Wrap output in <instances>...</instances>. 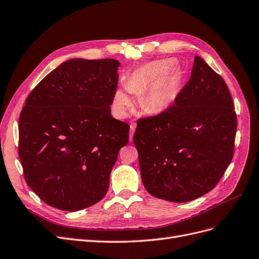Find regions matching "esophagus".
I'll use <instances>...</instances> for the list:
<instances>
[{
    "label": "esophagus",
    "instance_id": "34e87169",
    "mask_svg": "<svg viewBox=\"0 0 259 259\" xmlns=\"http://www.w3.org/2000/svg\"><path fill=\"white\" fill-rule=\"evenodd\" d=\"M136 130V124L135 123H132L131 124V131H130V141H132L133 136H134V132Z\"/></svg>",
    "mask_w": 259,
    "mask_h": 259
}]
</instances>
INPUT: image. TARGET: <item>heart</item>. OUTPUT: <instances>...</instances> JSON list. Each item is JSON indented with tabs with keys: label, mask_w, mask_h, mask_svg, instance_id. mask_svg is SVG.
Wrapping results in <instances>:
<instances>
[{
	"label": "heart",
	"mask_w": 259,
	"mask_h": 259,
	"mask_svg": "<svg viewBox=\"0 0 259 259\" xmlns=\"http://www.w3.org/2000/svg\"><path fill=\"white\" fill-rule=\"evenodd\" d=\"M140 95L142 104L152 110H165L172 106L181 92V77L171 60H156L136 68L130 75L125 88H119L113 95L112 108L118 118H125L133 105L131 93Z\"/></svg>",
	"instance_id": "obj_1"
}]
</instances>
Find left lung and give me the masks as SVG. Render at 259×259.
Masks as SVG:
<instances>
[{"instance_id":"left-lung-1","label":"left lung","mask_w":259,"mask_h":259,"mask_svg":"<svg viewBox=\"0 0 259 259\" xmlns=\"http://www.w3.org/2000/svg\"><path fill=\"white\" fill-rule=\"evenodd\" d=\"M237 115L228 88L200 57L176 103L139 119L133 141L141 180L156 198L191 201L207 194L234 156Z\"/></svg>"}]
</instances>
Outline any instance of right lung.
Returning a JSON list of instances; mask_svg holds the SVG:
<instances>
[{
	"instance_id": "obj_1",
	"label": "right lung",
	"mask_w": 259,
	"mask_h": 259,
	"mask_svg": "<svg viewBox=\"0 0 259 259\" xmlns=\"http://www.w3.org/2000/svg\"><path fill=\"white\" fill-rule=\"evenodd\" d=\"M120 62L72 59L33 89L19 118L24 179L38 197L74 212L104 198L130 125L112 118Z\"/></svg>"
}]
</instances>
